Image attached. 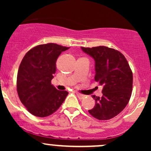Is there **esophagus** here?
<instances>
[{"label":"esophagus","instance_id":"esophagus-1","mask_svg":"<svg viewBox=\"0 0 151 151\" xmlns=\"http://www.w3.org/2000/svg\"><path fill=\"white\" fill-rule=\"evenodd\" d=\"M77 96L79 99H84V95L81 94V93H77Z\"/></svg>","mask_w":151,"mask_h":151}]
</instances>
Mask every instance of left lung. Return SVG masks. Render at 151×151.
<instances>
[{"instance_id":"8db88e82","label":"left lung","mask_w":151,"mask_h":151,"mask_svg":"<svg viewBox=\"0 0 151 151\" xmlns=\"http://www.w3.org/2000/svg\"><path fill=\"white\" fill-rule=\"evenodd\" d=\"M81 48L94 60V79L103 86L101 97L91 96L96 103L89 113L99 120H109L121 113L129 103L133 88L132 71L118 50L105 46Z\"/></svg>"}]
</instances>
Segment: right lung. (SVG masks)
<instances>
[{"mask_svg": "<svg viewBox=\"0 0 151 151\" xmlns=\"http://www.w3.org/2000/svg\"><path fill=\"white\" fill-rule=\"evenodd\" d=\"M68 49L55 43L40 45L29 50L22 59L17 76V91L20 101L32 115H51L67 97L69 93L57 89L51 80L58 57Z\"/></svg>", "mask_w": 151, "mask_h": 151, "instance_id": "add662e5", "label": "right lung"}]
</instances>
